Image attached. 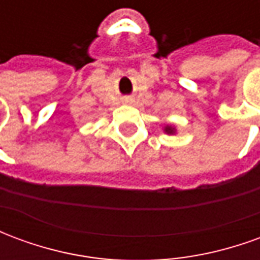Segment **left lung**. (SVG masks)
Segmentation results:
<instances>
[{
    "mask_svg": "<svg viewBox=\"0 0 260 260\" xmlns=\"http://www.w3.org/2000/svg\"><path fill=\"white\" fill-rule=\"evenodd\" d=\"M164 131H166L167 134H174V128H171V126H166Z\"/></svg>",
    "mask_w": 260,
    "mask_h": 260,
    "instance_id": "8db88e82",
    "label": "left lung"
}]
</instances>
